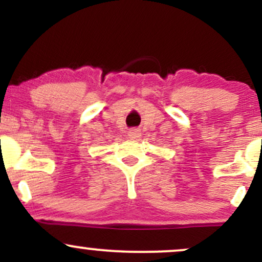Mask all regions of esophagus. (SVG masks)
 <instances>
[{
    "label": "esophagus",
    "instance_id": "obj_1",
    "mask_svg": "<svg viewBox=\"0 0 262 262\" xmlns=\"http://www.w3.org/2000/svg\"><path fill=\"white\" fill-rule=\"evenodd\" d=\"M128 138L130 140H137V139H139L140 138V132H139V129H137V128H132L128 132Z\"/></svg>",
    "mask_w": 262,
    "mask_h": 262
}]
</instances>
